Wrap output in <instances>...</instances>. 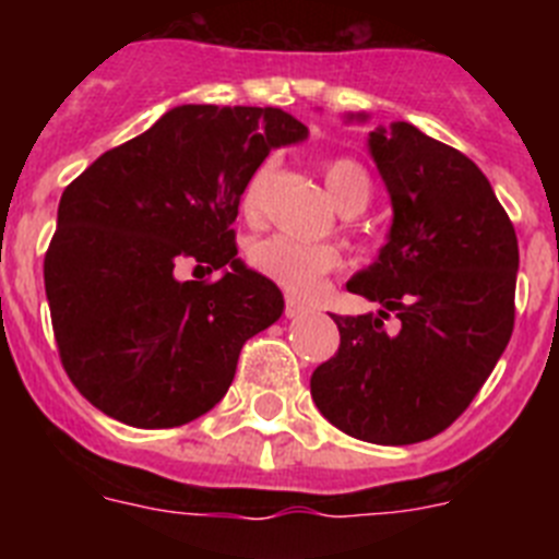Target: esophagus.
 I'll use <instances>...</instances> for the list:
<instances>
[{"instance_id":"obj_1","label":"esophagus","mask_w":559,"mask_h":559,"mask_svg":"<svg viewBox=\"0 0 559 559\" xmlns=\"http://www.w3.org/2000/svg\"><path fill=\"white\" fill-rule=\"evenodd\" d=\"M308 310V305L296 302V299H285V316H288V319H299V316H305Z\"/></svg>"}]
</instances>
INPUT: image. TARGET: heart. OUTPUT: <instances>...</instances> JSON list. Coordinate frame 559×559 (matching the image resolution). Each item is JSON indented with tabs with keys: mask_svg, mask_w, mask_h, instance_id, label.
<instances>
[{
	"mask_svg": "<svg viewBox=\"0 0 559 559\" xmlns=\"http://www.w3.org/2000/svg\"><path fill=\"white\" fill-rule=\"evenodd\" d=\"M265 170L269 167H260V170L251 173V179L246 181L243 192H240V206H243L246 215H254L257 212ZM322 170L330 195L347 215H355V212H360L369 204L372 185H369L367 170L358 162L349 159V156H335V159L324 162ZM249 263L251 269L269 276L271 283H276L288 294L308 296L310 290H316V285H319L324 274L338 269L341 257L333 246H310L299 243L294 237L271 235L251 243Z\"/></svg>",
	"mask_w": 559,
	"mask_h": 559,
	"instance_id": "b5f03b06",
	"label": "heart"
}]
</instances>
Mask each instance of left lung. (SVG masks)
<instances>
[{
	"instance_id": "8db88e82",
	"label": "left lung",
	"mask_w": 559,
	"mask_h": 559,
	"mask_svg": "<svg viewBox=\"0 0 559 559\" xmlns=\"http://www.w3.org/2000/svg\"><path fill=\"white\" fill-rule=\"evenodd\" d=\"M369 153L392 199V226L347 290L383 310L333 316L338 353L316 369L310 394L349 437L414 445L471 406L510 344L518 237L487 176L456 147L392 122L369 133ZM389 312L399 313L397 334L382 328Z\"/></svg>"
}]
</instances>
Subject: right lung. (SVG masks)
<instances>
[{
  "mask_svg": "<svg viewBox=\"0 0 559 559\" xmlns=\"http://www.w3.org/2000/svg\"><path fill=\"white\" fill-rule=\"evenodd\" d=\"M308 128L283 108L176 106L63 190L44 257L58 353L78 392L136 428H173L229 389L283 294L237 257L240 192ZM190 259L215 284L175 280Z\"/></svg>",
  "mask_w": 559,
  "mask_h": 559,
  "instance_id": "add662e5",
  "label": "right lung"
}]
</instances>
